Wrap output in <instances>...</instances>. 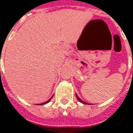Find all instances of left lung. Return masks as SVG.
Returning <instances> with one entry per match:
<instances>
[{
  "instance_id": "8db88e82",
  "label": "left lung",
  "mask_w": 133,
  "mask_h": 133,
  "mask_svg": "<svg viewBox=\"0 0 133 133\" xmlns=\"http://www.w3.org/2000/svg\"><path fill=\"white\" fill-rule=\"evenodd\" d=\"M76 98H77V99H78V100H79V101H80V102H81V103H84V104H87L86 103H85V102H84V101H83V100H81V98H79V97H78V95H77V94H76Z\"/></svg>"
}]
</instances>
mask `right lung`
I'll return each instance as SVG.
<instances>
[{
	"label": "right lung",
	"mask_w": 133,
	"mask_h": 133,
	"mask_svg": "<svg viewBox=\"0 0 133 133\" xmlns=\"http://www.w3.org/2000/svg\"><path fill=\"white\" fill-rule=\"evenodd\" d=\"M52 97H53V95H52V97H51V98H50L49 100H47L46 102H45V103H41V104H40V105H44V104H46V103H48V102H50V100H51V99H52Z\"/></svg>",
	"instance_id": "add662e5"
}]
</instances>
